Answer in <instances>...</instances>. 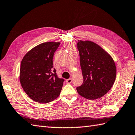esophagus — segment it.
<instances>
[{
  "instance_id": "obj_1",
  "label": "esophagus",
  "mask_w": 135,
  "mask_h": 135,
  "mask_svg": "<svg viewBox=\"0 0 135 135\" xmlns=\"http://www.w3.org/2000/svg\"><path fill=\"white\" fill-rule=\"evenodd\" d=\"M72 82V79L71 78H70V79H68L66 80V83L67 84H70Z\"/></svg>"
}]
</instances>
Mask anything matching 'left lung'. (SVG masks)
I'll use <instances>...</instances> for the list:
<instances>
[{
  "mask_svg": "<svg viewBox=\"0 0 135 135\" xmlns=\"http://www.w3.org/2000/svg\"><path fill=\"white\" fill-rule=\"evenodd\" d=\"M77 46L83 77V83L76 87L77 91L88 99L101 98L110 90L115 82L114 61L107 52L91 41H79Z\"/></svg>",
  "mask_w": 135,
  "mask_h": 135,
  "instance_id": "obj_1",
  "label": "left lung"
}]
</instances>
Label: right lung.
<instances>
[{
	"label": "right lung",
	"instance_id": "1",
	"mask_svg": "<svg viewBox=\"0 0 135 135\" xmlns=\"http://www.w3.org/2000/svg\"><path fill=\"white\" fill-rule=\"evenodd\" d=\"M60 42H44L28 52L21 61L20 83L25 92L33 101L48 103L61 92L63 79L53 68V57Z\"/></svg>",
	"mask_w": 135,
	"mask_h": 135
}]
</instances>
